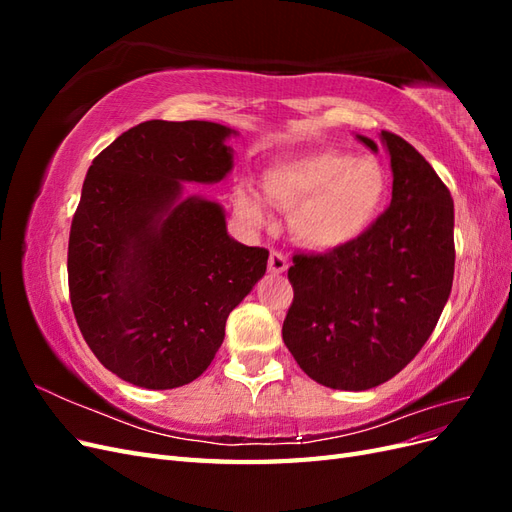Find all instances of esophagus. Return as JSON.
Returning <instances> with one entry per match:
<instances>
[{"mask_svg": "<svg viewBox=\"0 0 512 512\" xmlns=\"http://www.w3.org/2000/svg\"><path fill=\"white\" fill-rule=\"evenodd\" d=\"M288 269V258L282 254V252H271V256H269V271L271 273H275V275H280V273H284Z\"/></svg>", "mask_w": 512, "mask_h": 512, "instance_id": "34e87169", "label": "esophagus"}]
</instances>
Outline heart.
Returning a JSON list of instances; mask_svg holds the SVG:
<instances>
[{
  "mask_svg": "<svg viewBox=\"0 0 512 512\" xmlns=\"http://www.w3.org/2000/svg\"><path fill=\"white\" fill-rule=\"evenodd\" d=\"M273 203L294 211L292 230L314 250H333L359 239L386 205L389 179L371 156H350L339 149H316L275 162L262 175ZM237 209L247 220L262 222L260 200L254 192H237Z\"/></svg>",
  "mask_w": 512,
  "mask_h": 512,
  "instance_id": "obj_1",
  "label": "heart"
}]
</instances>
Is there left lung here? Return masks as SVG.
<instances>
[{"label":"left lung","mask_w":512,"mask_h":512,"mask_svg":"<svg viewBox=\"0 0 512 512\" xmlns=\"http://www.w3.org/2000/svg\"><path fill=\"white\" fill-rule=\"evenodd\" d=\"M371 151L376 143L359 136ZM393 198L359 239L324 254H294V299L284 344L305 374L339 391L391 380L421 352L453 288L455 211L436 170L404 138L382 130Z\"/></svg>","instance_id":"1"}]
</instances>
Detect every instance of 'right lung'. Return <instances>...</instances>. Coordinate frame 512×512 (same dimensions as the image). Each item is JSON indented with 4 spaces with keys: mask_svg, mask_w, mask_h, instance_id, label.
Here are the masks:
<instances>
[{
    "mask_svg": "<svg viewBox=\"0 0 512 512\" xmlns=\"http://www.w3.org/2000/svg\"><path fill=\"white\" fill-rule=\"evenodd\" d=\"M232 130L151 119L91 162L68 241L76 324L115 376L151 391L196 380L224 342L228 314L267 271L269 250L228 237L224 211L181 196L232 168Z\"/></svg>",
    "mask_w": 512,
    "mask_h": 512,
    "instance_id": "obj_1",
    "label": "right lung"
}]
</instances>
